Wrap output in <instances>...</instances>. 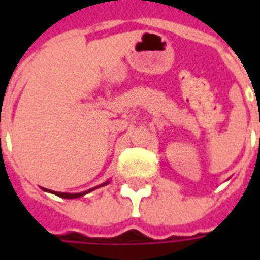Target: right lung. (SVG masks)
Returning a JSON list of instances; mask_svg holds the SVG:
<instances>
[{
  "mask_svg": "<svg viewBox=\"0 0 260 260\" xmlns=\"http://www.w3.org/2000/svg\"><path fill=\"white\" fill-rule=\"evenodd\" d=\"M93 189H96V188H91V189H89V191L80 192V193H62V192H53V191H48V192H53L54 195L59 196V198H65V199H75V198H79V196H83L86 195V193H89V192L93 191Z\"/></svg>",
  "mask_w": 260,
  "mask_h": 260,
  "instance_id": "1",
  "label": "right lung"
}]
</instances>
